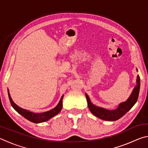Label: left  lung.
I'll list each match as a JSON object with an SVG mask.
<instances>
[{
	"mask_svg": "<svg viewBox=\"0 0 148 148\" xmlns=\"http://www.w3.org/2000/svg\"><path fill=\"white\" fill-rule=\"evenodd\" d=\"M136 82V86L135 87L128 100L126 102L120 104L118 108L114 110H108L102 108L94 106L90 101L89 97L87 96V94H86L87 105H88L89 110L94 116L98 117L102 119L106 120V121H116V120L120 119L129 110L132 108V107L136 103L138 98L140 86V79L139 76H137Z\"/></svg>",
	"mask_w": 148,
	"mask_h": 148,
	"instance_id": "left-lung-1",
	"label": "left lung"
}]
</instances>
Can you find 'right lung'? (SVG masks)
I'll return each mask as SVG.
<instances>
[{"label": "right lung", "instance_id": "right-lung-1", "mask_svg": "<svg viewBox=\"0 0 148 148\" xmlns=\"http://www.w3.org/2000/svg\"><path fill=\"white\" fill-rule=\"evenodd\" d=\"M8 96H9L10 101V103L12 107H13L19 114H21L22 116H23L25 118L29 120L30 121L36 123H42V122L48 121V120L49 119H51V117H53V116H56L57 114H58L59 112H61V110L62 108V98H63V95L61 97L59 104H57V106L56 108H54L53 109L49 110L48 112H43V113H39V114L33 113V112H29V110H25L19 107L17 104L14 103L13 101H12L9 92H8Z\"/></svg>", "mask_w": 148, "mask_h": 148}]
</instances>
